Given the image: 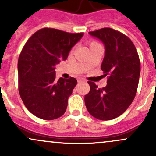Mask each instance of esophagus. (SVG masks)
Segmentation results:
<instances>
[{"label":"esophagus","instance_id":"1","mask_svg":"<svg viewBox=\"0 0 156 156\" xmlns=\"http://www.w3.org/2000/svg\"><path fill=\"white\" fill-rule=\"evenodd\" d=\"M78 82H82V81H84V79L82 78H78Z\"/></svg>","mask_w":156,"mask_h":156}]
</instances>
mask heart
Instances as JSON below:
<instances>
[{
    "instance_id": "b5f03b06",
    "label": "heart",
    "mask_w": 156,
    "mask_h": 156,
    "mask_svg": "<svg viewBox=\"0 0 156 156\" xmlns=\"http://www.w3.org/2000/svg\"><path fill=\"white\" fill-rule=\"evenodd\" d=\"M95 44H97V42H96V41H91L90 44V46H91V45Z\"/></svg>"
}]
</instances>
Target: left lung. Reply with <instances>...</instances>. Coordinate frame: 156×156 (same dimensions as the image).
Wrapping results in <instances>:
<instances>
[{
	"label": "left lung",
	"mask_w": 156,
	"mask_h": 156,
	"mask_svg": "<svg viewBox=\"0 0 156 156\" xmlns=\"http://www.w3.org/2000/svg\"><path fill=\"white\" fill-rule=\"evenodd\" d=\"M89 34L104 44L106 53L101 69L105 76L108 75V80L107 85L103 88L88 81L90 89L84 97V102L94 118L112 120L123 114L136 96L140 61L133 43L123 33L103 28Z\"/></svg>",
	"instance_id": "left-lung-1"
}]
</instances>
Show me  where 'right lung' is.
Wrapping results in <instances>:
<instances>
[{"label": "right lung", "mask_w": 156, "mask_h": 156, "mask_svg": "<svg viewBox=\"0 0 156 156\" xmlns=\"http://www.w3.org/2000/svg\"><path fill=\"white\" fill-rule=\"evenodd\" d=\"M83 34L43 28L23 47L18 60L19 93L26 107L36 117L53 120L65 113L77 80L70 77L56 81L55 66L67 59Z\"/></svg>", "instance_id": "1"}]
</instances>
